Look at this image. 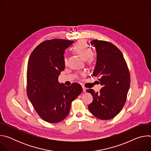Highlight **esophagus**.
<instances>
[{
    "mask_svg": "<svg viewBox=\"0 0 151 151\" xmlns=\"http://www.w3.org/2000/svg\"><path fill=\"white\" fill-rule=\"evenodd\" d=\"M82 90H83V92H86V91H87V88H86L84 86H82Z\"/></svg>",
    "mask_w": 151,
    "mask_h": 151,
    "instance_id": "1",
    "label": "esophagus"
}]
</instances>
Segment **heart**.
I'll list each match as a JSON object with an SVG mask.
<instances>
[{
	"instance_id": "obj_1",
	"label": "heart",
	"mask_w": 151,
	"mask_h": 151,
	"mask_svg": "<svg viewBox=\"0 0 151 151\" xmlns=\"http://www.w3.org/2000/svg\"><path fill=\"white\" fill-rule=\"evenodd\" d=\"M72 50L76 54H78L84 60L88 61L89 63H91L94 61V58L92 54L93 50L85 40H81L78 41L72 47ZM66 58L64 57V63H66Z\"/></svg>"
}]
</instances>
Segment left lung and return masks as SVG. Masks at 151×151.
<instances>
[{
	"label": "left lung",
	"mask_w": 151,
	"mask_h": 151,
	"mask_svg": "<svg viewBox=\"0 0 151 151\" xmlns=\"http://www.w3.org/2000/svg\"><path fill=\"white\" fill-rule=\"evenodd\" d=\"M97 52V61L93 75L99 77L102 85L100 92L93 89V100L88 109L96 118L111 119L116 116L124 106L130 85V76L121 51L112 43L94 39L91 42Z\"/></svg>",
	"instance_id": "1"
}]
</instances>
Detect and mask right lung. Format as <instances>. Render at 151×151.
Segmentation results:
<instances>
[{"label":"right lung","instance_id":"add662e5","mask_svg":"<svg viewBox=\"0 0 151 151\" xmlns=\"http://www.w3.org/2000/svg\"><path fill=\"white\" fill-rule=\"evenodd\" d=\"M73 43L59 39L45 40L35 48L29 59L27 94L39 116L50 123L65 118L72 101L82 92L78 83L66 87L58 81L65 68L64 50Z\"/></svg>","mask_w":151,"mask_h":151}]
</instances>
